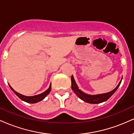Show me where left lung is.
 Segmentation results:
<instances>
[{"label": "left lung", "instance_id": "8db88e82", "mask_svg": "<svg viewBox=\"0 0 134 134\" xmlns=\"http://www.w3.org/2000/svg\"><path fill=\"white\" fill-rule=\"evenodd\" d=\"M121 80H122V77H121V81H120L118 84L113 90L111 91L108 92V93H103V94H94V95H91L86 94L84 92L82 91L81 90H79V87L77 85L76 81H75L74 76H72L71 77V82H72V90H73V91L74 92V93L77 96L81 99H82V101H85V102L91 104H98L104 102L109 98L111 97L112 95L115 93L118 87L120 85Z\"/></svg>", "mask_w": 134, "mask_h": 134}]
</instances>
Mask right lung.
Returning <instances> with one entry per match:
<instances>
[{
	"instance_id": "1",
	"label": "right lung",
	"mask_w": 134,
	"mask_h": 134,
	"mask_svg": "<svg viewBox=\"0 0 134 134\" xmlns=\"http://www.w3.org/2000/svg\"><path fill=\"white\" fill-rule=\"evenodd\" d=\"M9 87L13 91V92L14 93L16 94L18 96L21 100L25 101V102L29 103H36L39 102V101H41V100L44 99L46 96L50 93V91H51V88H52V86L51 84H50V86H49V88L47 90H46L45 91L43 92V93L40 94L38 95H35V96H24V95L21 94L18 92H16L14 89L10 86V84H9Z\"/></svg>"
}]
</instances>
